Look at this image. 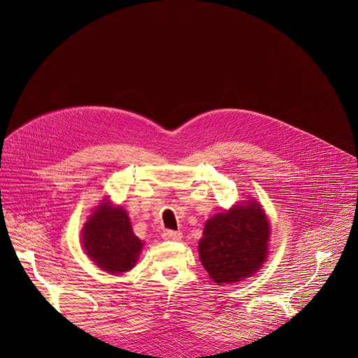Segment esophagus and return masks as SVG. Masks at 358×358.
Listing matches in <instances>:
<instances>
[{
    "mask_svg": "<svg viewBox=\"0 0 358 358\" xmlns=\"http://www.w3.org/2000/svg\"><path fill=\"white\" fill-rule=\"evenodd\" d=\"M162 238L168 241H180L182 240V233L180 231H173V230H164Z\"/></svg>",
    "mask_w": 358,
    "mask_h": 358,
    "instance_id": "obj_1",
    "label": "esophagus"
}]
</instances>
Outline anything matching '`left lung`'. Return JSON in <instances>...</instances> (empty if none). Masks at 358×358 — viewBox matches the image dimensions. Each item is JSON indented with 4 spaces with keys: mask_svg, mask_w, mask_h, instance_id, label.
I'll return each mask as SVG.
<instances>
[{
    "mask_svg": "<svg viewBox=\"0 0 358 358\" xmlns=\"http://www.w3.org/2000/svg\"><path fill=\"white\" fill-rule=\"evenodd\" d=\"M270 223L257 201L234 205L206 220L199 243L200 259L216 284L251 277L268 254Z\"/></svg>",
    "mask_w": 358,
    "mask_h": 358,
    "instance_id": "obj_1",
    "label": "left lung"
}]
</instances>
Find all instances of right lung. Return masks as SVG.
Masks as SVG:
<instances>
[{
    "instance_id": "1",
    "label": "right lung",
    "mask_w": 358,
    "mask_h": 358,
    "mask_svg": "<svg viewBox=\"0 0 358 358\" xmlns=\"http://www.w3.org/2000/svg\"><path fill=\"white\" fill-rule=\"evenodd\" d=\"M85 254L110 274L131 270L142 252L143 243L134 234L129 216L121 206L102 203L83 229Z\"/></svg>"
}]
</instances>
